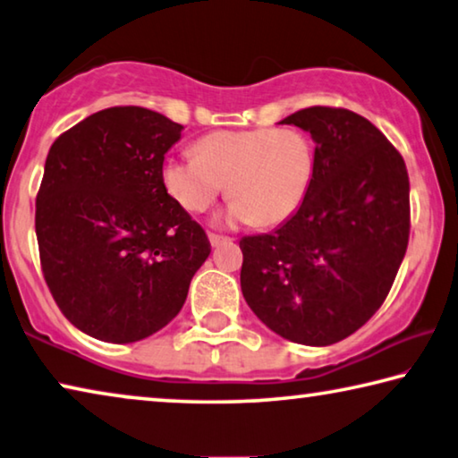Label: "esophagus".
<instances>
[{
    "mask_svg": "<svg viewBox=\"0 0 458 458\" xmlns=\"http://www.w3.org/2000/svg\"><path fill=\"white\" fill-rule=\"evenodd\" d=\"M208 239H210V245H213V248H216V245H221V243H227V242H229V237H225V235H216V233H208Z\"/></svg>",
    "mask_w": 458,
    "mask_h": 458,
    "instance_id": "esophagus-1",
    "label": "esophagus"
}]
</instances>
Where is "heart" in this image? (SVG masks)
Listing matches in <instances>:
<instances>
[{"mask_svg":"<svg viewBox=\"0 0 458 458\" xmlns=\"http://www.w3.org/2000/svg\"><path fill=\"white\" fill-rule=\"evenodd\" d=\"M161 178L190 213L207 210L227 182L233 199L225 219L272 227L305 202L315 178V145L294 126L215 131L196 143V153L167 159Z\"/></svg>","mask_w":458,"mask_h":458,"instance_id":"1","label":"heart"}]
</instances>
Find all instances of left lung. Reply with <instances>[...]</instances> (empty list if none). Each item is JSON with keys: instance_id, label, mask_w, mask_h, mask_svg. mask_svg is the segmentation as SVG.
Returning a JSON list of instances; mask_svg holds the SVG:
<instances>
[{"instance_id": "1", "label": "left lung", "mask_w": 458, "mask_h": 458, "mask_svg": "<svg viewBox=\"0 0 458 458\" xmlns=\"http://www.w3.org/2000/svg\"><path fill=\"white\" fill-rule=\"evenodd\" d=\"M283 124L311 132L315 178L291 219L239 242L242 291L272 332L329 346L391 291L410 242V178L401 153L356 112L311 106Z\"/></svg>"}]
</instances>
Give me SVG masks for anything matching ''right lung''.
Returning <instances> with one entry per match:
<instances>
[{"label":"right lung","mask_w":458,"mask_h":458,"mask_svg":"<svg viewBox=\"0 0 458 458\" xmlns=\"http://www.w3.org/2000/svg\"><path fill=\"white\" fill-rule=\"evenodd\" d=\"M184 126L140 106L96 112L63 132L37 194L42 276L61 313L96 340L129 344L167 326L205 264V229L164 186Z\"/></svg>","instance_id":"right-lung-1"}]
</instances>
